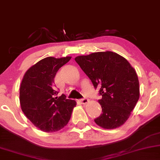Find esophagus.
I'll return each instance as SVG.
<instances>
[{
	"instance_id": "obj_1",
	"label": "esophagus",
	"mask_w": 160,
	"mask_h": 160,
	"mask_svg": "<svg viewBox=\"0 0 160 160\" xmlns=\"http://www.w3.org/2000/svg\"><path fill=\"white\" fill-rule=\"evenodd\" d=\"M80 102L82 104H86V103H87L88 102V99L86 98H83L80 100Z\"/></svg>"
}]
</instances>
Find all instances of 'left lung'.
<instances>
[{"label": "left lung", "instance_id": "obj_1", "mask_svg": "<svg viewBox=\"0 0 160 160\" xmlns=\"http://www.w3.org/2000/svg\"><path fill=\"white\" fill-rule=\"evenodd\" d=\"M74 59L102 96L98 100L102 113L95 122L104 129L124 124L139 98V82L134 68L126 59L112 51Z\"/></svg>", "mask_w": 160, "mask_h": 160}]
</instances>
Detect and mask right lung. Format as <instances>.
Instances as JSON below:
<instances>
[{
	"mask_svg": "<svg viewBox=\"0 0 160 160\" xmlns=\"http://www.w3.org/2000/svg\"><path fill=\"white\" fill-rule=\"evenodd\" d=\"M72 57H46L25 73L20 86V103L23 112L42 131H58L68 124L74 100L67 99L56 88L54 78L58 70Z\"/></svg>",
	"mask_w": 160,
	"mask_h": 160,
	"instance_id": "right-lung-1",
	"label": "right lung"
}]
</instances>
